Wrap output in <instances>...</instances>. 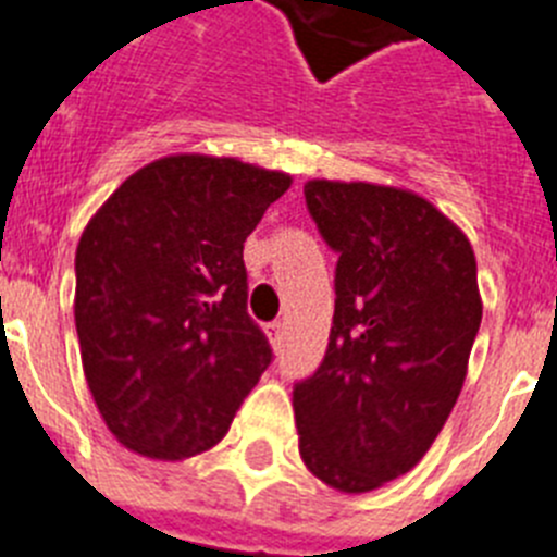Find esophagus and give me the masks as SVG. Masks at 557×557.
Segmentation results:
<instances>
[{"mask_svg":"<svg viewBox=\"0 0 557 557\" xmlns=\"http://www.w3.org/2000/svg\"><path fill=\"white\" fill-rule=\"evenodd\" d=\"M265 336H269L272 347H274V350H277V347L283 345V336H285L283 322H269V325H265Z\"/></svg>","mask_w":557,"mask_h":557,"instance_id":"34e87169","label":"esophagus"}]
</instances>
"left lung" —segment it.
<instances>
[{
    "label": "left lung",
    "mask_w": 557,
    "mask_h": 557,
    "mask_svg": "<svg viewBox=\"0 0 557 557\" xmlns=\"http://www.w3.org/2000/svg\"><path fill=\"white\" fill-rule=\"evenodd\" d=\"M306 205L338 263L325 359L294 386L299 457L367 493L412 471L457 404L482 322L476 258L404 187L311 178Z\"/></svg>",
    "instance_id": "8db88e82"
}]
</instances>
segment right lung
<instances>
[{
	"instance_id": "obj_1",
	"label": "right lung",
	"mask_w": 557,
	"mask_h": 557,
	"mask_svg": "<svg viewBox=\"0 0 557 557\" xmlns=\"http://www.w3.org/2000/svg\"><path fill=\"white\" fill-rule=\"evenodd\" d=\"M283 171L176 153L106 198L75 251V327L109 432L151 459L212 448L272 347L246 313L244 244Z\"/></svg>"
}]
</instances>
